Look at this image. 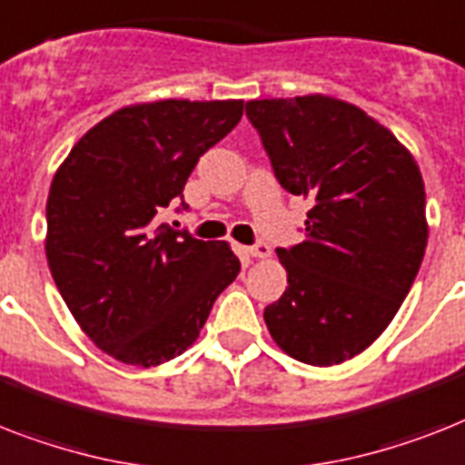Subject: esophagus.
Here are the masks:
<instances>
[{
	"instance_id": "esophagus-1",
	"label": "esophagus",
	"mask_w": 465,
	"mask_h": 465,
	"mask_svg": "<svg viewBox=\"0 0 465 465\" xmlns=\"http://www.w3.org/2000/svg\"><path fill=\"white\" fill-rule=\"evenodd\" d=\"M248 252H251L252 258H270L272 248H270V243H267V241H258V243L248 248Z\"/></svg>"
}]
</instances>
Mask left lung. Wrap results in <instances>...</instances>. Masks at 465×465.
<instances>
[{
    "instance_id": "8db88e82",
    "label": "left lung",
    "mask_w": 465,
    "mask_h": 465,
    "mask_svg": "<svg viewBox=\"0 0 465 465\" xmlns=\"http://www.w3.org/2000/svg\"><path fill=\"white\" fill-rule=\"evenodd\" d=\"M245 116L282 188L312 200L303 243L277 248L289 286L265 308L267 330L301 363H343L382 334L420 270V169L391 131L349 102L252 100Z\"/></svg>"
}]
</instances>
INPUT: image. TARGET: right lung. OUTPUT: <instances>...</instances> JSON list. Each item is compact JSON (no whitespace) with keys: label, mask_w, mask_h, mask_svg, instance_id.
Returning <instances> with one entry per match:
<instances>
[{"label":"right lung","mask_w":465,"mask_h":465,"mask_svg":"<svg viewBox=\"0 0 465 465\" xmlns=\"http://www.w3.org/2000/svg\"><path fill=\"white\" fill-rule=\"evenodd\" d=\"M243 102L162 100L114 112L75 143L47 198V262L81 330L128 365H160L198 339L241 272L224 241L157 222Z\"/></svg>","instance_id":"add662e5"}]
</instances>
